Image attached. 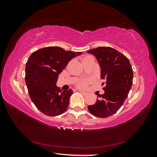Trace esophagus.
<instances>
[{
	"instance_id": "esophagus-1",
	"label": "esophagus",
	"mask_w": 157,
	"mask_h": 157,
	"mask_svg": "<svg viewBox=\"0 0 157 157\" xmlns=\"http://www.w3.org/2000/svg\"><path fill=\"white\" fill-rule=\"evenodd\" d=\"M79 92H80L81 94H82L83 95H86V94H87V93H86V92L83 91H79Z\"/></svg>"
}]
</instances>
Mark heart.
<instances>
[{"instance_id":"1","label":"heart","mask_w":157,"mask_h":157,"mask_svg":"<svg viewBox=\"0 0 157 157\" xmlns=\"http://www.w3.org/2000/svg\"><path fill=\"white\" fill-rule=\"evenodd\" d=\"M89 57H89V56L85 57L83 58V59H82V60L84 59H87V58H89ZM87 82H88V81H87L86 79H80V80L78 82V84H77V86L79 87V88H84V87L86 86Z\"/></svg>"}]
</instances>
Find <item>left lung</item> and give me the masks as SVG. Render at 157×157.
Masks as SVG:
<instances>
[{"instance_id": "8db88e82", "label": "left lung", "mask_w": 157, "mask_h": 157, "mask_svg": "<svg viewBox=\"0 0 157 157\" xmlns=\"http://www.w3.org/2000/svg\"><path fill=\"white\" fill-rule=\"evenodd\" d=\"M87 52L96 58L100 78L105 80V94L98 95L100 99L88 106V109L95 116L107 118L115 113L127 98L133 83L132 66L123 54L111 47L96 48Z\"/></svg>"}]
</instances>
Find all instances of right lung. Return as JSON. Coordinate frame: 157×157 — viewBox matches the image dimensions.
Wrapping results in <instances>:
<instances>
[{
	"mask_svg": "<svg viewBox=\"0 0 157 157\" xmlns=\"http://www.w3.org/2000/svg\"><path fill=\"white\" fill-rule=\"evenodd\" d=\"M82 52H74L60 47L50 46L32 53L25 65V83L31 100L47 116L65 112L72 89L62 91L56 85L58 76L68 63Z\"/></svg>",
	"mask_w": 157,
	"mask_h": 157,
	"instance_id": "1",
	"label": "right lung"
}]
</instances>
